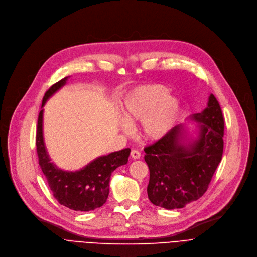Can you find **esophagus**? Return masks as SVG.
<instances>
[{"label":"esophagus","instance_id":"obj_1","mask_svg":"<svg viewBox=\"0 0 257 257\" xmlns=\"http://www.w3.org/2000/svg\"><path fill=\"white\" fill-rule=\"evenodd\" d=\"M131 157L133 158V159H139L140 157H141V153L138 151V150H132L131 151Z\"/></svg>","mask_w":257,"mask_h":257}]
</instances>
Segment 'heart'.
<instances>
[{"label": "heart", "mask_w": 257, "mask_h": 257, "mask_svg": "<svg viewBox=\"0 0 257 257\" xmlns=\"http://www.w3.org/2000/svg\"><path fill=\"white\" fill-rule=\"evenodd\" d=\"M178 111V102L159 84L145 85L133 89L124 100L121 127L131 131L134 121L142 120V130L148 140L163 138L172 127Z\"/></svg>", "instance_id": "b5f03b06"}]
</instances>
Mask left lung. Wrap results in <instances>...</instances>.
<instances>
[{"mask_svg": "<svg viewBox=\"0 0 257 257\" xmlns=\"http://www.w3.org/2000/svg\"><path fill=\"white\" fill-rule=\"evenodd\" d=\"M199 123V139L183 145L184 128L176 126L154 144L145 147L149 167L148 198L166 209L182 208L207 191L221 163L224 148V117L211 93L205 109L192 116Z\"/></svg>", "mask_w": 257, "mask_h": 257, "instance_id": "left-lung-1", "label": "left lung"}]
</instances>
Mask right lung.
<instances>
[{"instance_id":"obj_1","label":"right lung","mask_w":257,"mask_h":257,"mask_svg":"<svg viewBox=\"0 0 257 257\" xmlns=\"http://www.w3.org/2000/svg\"><path fill=\"white\" fill-rule=\"evenodd\" d=\"M69 77L53 84L45 93L42 107L46 101L62 87ZM43 112L40 110L37 120L36 151L38 164L47 178L50 190L59 203L76 211H90L101 207L109 194L111 173L119 166L128 163L130 149L112 152L91 161L85 168L76 172L59 170L50 161L43 137Z\"/></svg>"}]
</instances>
